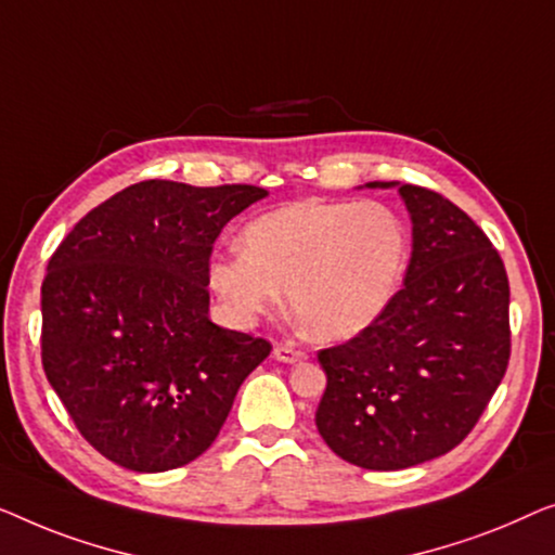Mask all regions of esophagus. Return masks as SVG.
I'll list each match as a JSON object with an SVG mask.
<instances>
[{"label":"esophagus","mask_w":555,"mask_h":555,"mask_svg":"<svg viewBox=\"0 0 555 555\" xmlns=\"http://www.w3.org/2000/svg\"><path fill=\"white\" fill-rule=\"evenodd\" d=\"M274 357L284 364H296V362H304V359H307V352H301V349H296L292 345H276Z\"/></svg>","instance_id":"obj_1"}]
</instances>
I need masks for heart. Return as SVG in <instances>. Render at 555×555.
<instances>
[{"label": "heart", "mask_w": 555, "mask_h": 555, "mask_svg": "<svg viewBox=\"0 0 555 555\" xmlns=\"http://www.w3.org/2000/svg\"><path fill=\"white\" fill-rule=\"evenodd\" d=\"M244 251L216 256L208 284L231 319L251 324L288 292L294 317L317 339H349L395 299L410 236L385 203L299 201L254 218Z\"/></svg>", "instance_id": "obj_1"}]
</instances>
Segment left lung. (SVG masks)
<instances>
[{"mask_svg":"<svg viewBox=\"0 0 555 555\" xmlns=\"http://www.w3.org/2000/svg\"><path fill=\"white\" fill-rule=\"evenodd\" d=\"M397 185L412 259L389 307L345 345L317 354L326 389L317 430L347 463L402 470L465 440L511 359V286L501 254L440 193Z\"/></svg>","mask_w":555,"mask_h":555,"instance_id":"8db88e82","label":"left lung"}]
</instances>
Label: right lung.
<instances>
[{
    "mask_svg": "<svg viewBox=\"0 0 555 555\" xmlns=\"http://www.w3.org/2000/svg\"><path fill=\"white\" fill-rule=\"evenodd\" d=\"M259 185L143 181L62 238L42 281V366L80 435L120 467L196 460L271 345L208 319V263Z\"/></svg>",
    "mask_w": 555,
    "mask_h": 555,
    "instance_id": "obj_1",
    "label": "right lung"
}]
</instances>
